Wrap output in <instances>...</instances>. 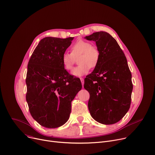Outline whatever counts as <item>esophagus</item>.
<instances>
[{
	"label": "esophagus",
	"instance_id": "obj_1",
	"mask_svg": "<svg viewBox=\"0 0 155 155\" xmlns=\"http://www.w3.org/2000/svg\"><path fill=\"white\" fill-rule=\"evenodd\" d=\"M80 79H81V83H82V86H84V79L82 78H80Z\"/></svg>",
	"mask_w": 155,
	"mask_h": 155
}]
</instances>
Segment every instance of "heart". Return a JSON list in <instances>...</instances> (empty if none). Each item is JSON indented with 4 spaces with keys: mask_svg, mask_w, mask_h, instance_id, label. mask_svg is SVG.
<instances>
[{
    "mask_svg": "<svg viewBox=\"0 0 155 155\" xmlns=\"http://www.w3.org/2000/svg\"><path fill=\"white\" fill-rule=\"evenodd\" d=\"M78 56V63L79 65L75 67L71 73L74 76L81 77L87 74L91 68L97 65L100 53L97 48L92 46L89 42L78 40L71 47V53L65 52L62 55V63L65 69L69 70L72 68L75 58Z\"/></svg>",
    "mask_w": 155,
    "mask_h": 155,
    "instance_id": "1",
    "label": "heart"
}]
</instances>
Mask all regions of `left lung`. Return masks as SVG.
<instances>
[{
	"instance_id": "left-lung-1",
	"label": "left lung",
	"mask_w": 155,
	"mask_h": 155,
	"mask_svg": "<svg viewBox=\"0 0 155 155\" xmlns=\"http://www.w3.org/2000/svg\"><path fill=\"white\" fill-rule=\"evenodd\" d=\"M96 42L99 61L84 79L90 94L88 108L95 120L105 125L120 121L128 111L133 90L127 58L117 41L105 31L84 37Z\"/></svg>"
}]
</instances>
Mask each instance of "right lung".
I'll return each mask as SVG.
<instances>
[{
  "mask_svg": "<svg viewBox=\"0 0 155 155\" xmlns=\"http://www.w3.org/2000/svg\"><path fill=\"white\" fill-rule=\"evenodd\" d=\"M74 37H45L30 59L26 78V100L32 117L40 125L54 128L69 118L71 101L81 90L80 79L70 75L62 55Z\"/></svg>",
  "mask_w": 155,
  "mask_h": 155,
  "instance_id": "right-lung-1",
  "label": "right lung"
}]
</instances>
